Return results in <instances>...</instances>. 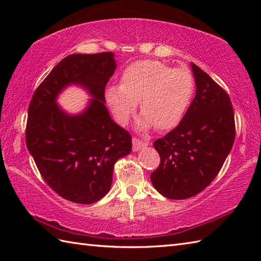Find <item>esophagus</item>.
<instances>
[{
  "label": "esophagus",
  "mask_w": 261,
  "mask_h": 261,
  "mask_svg": "<svg viewBox=\"0 0 261 261\" xmlns=\"http://www.w3.org/2000/svg\"><path fill=\"white\" fill-rule=\"evenodd\" d=\"M132 145H134V147H132V150L138 151V150H140V149L147 147L149 145V142L146 140L138 139V138H134V139H132Z\"/></svg>",
  "instance_id": "esophagus-1"
}]
</instances>
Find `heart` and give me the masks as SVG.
<instances>
[{
    "mask_svg": "<svg viewBox=\"0 0 261 261\" xmlns=\"http://www.w3.org/2000/svg\"><path fill=\"white\" fill-rule=\"evenodd\" d=\"M193 94L194 79L187 69H174L158 60H139L124 69L120 85L105 90V99L121 124L129 121L140 101L138 129L169 130L181 121Z\"/></svg>",
    "mask_w": 261,
    "mask_h": 261,
    "instance_id": "heart-1",
    "label": "heart"
}]
</instances>
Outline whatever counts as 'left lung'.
Returning <instances> with one entry per match:
<instances>
[{
    "mask_svg": "<svg viewBox=\"0 0 261 261\" xmlns=\"http://www.w3.org/2000/svg\"><path fill=\"white\" fill-rule=\"evenodd\" d=\"M196 94L179 124L153 142L159 167L153 187L170 199H185L205 190L219 174L236 138L234 112L228 94L191 64Z\"/></svg>",
    "mask_w": 261,
    "mask_h": 261,
    "instance_id": "obj_1",
    "label": "left lung"
}]
</instances>
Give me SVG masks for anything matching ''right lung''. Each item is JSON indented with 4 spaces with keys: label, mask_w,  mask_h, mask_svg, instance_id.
I'll return each mask as SVG.
<instances>
[{
    "label": "right lung",
    "mask_w": 261,
    "mask_h": 261,
    "mask_svg": "<svg viewBox=\"0 0 261 261\" xmlns=\"http://www.w3.org/2000/svg\"><path fill=\"white\" fill-rule=\"evenodd\" d=\"M115 68L113 53L69 55L38 86L28 109V150L47 184L70 202L92 204L107 195L114 164L131 152L130 134L105 107V86ZM69 85L85 88L92 97L79 115L57 104Z\"/></svg>",
    "instance_id": "1"
}]
</instances>
